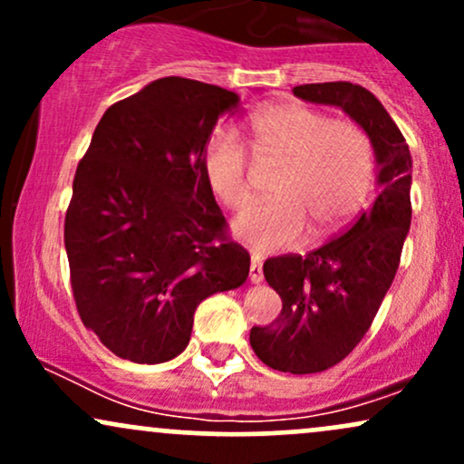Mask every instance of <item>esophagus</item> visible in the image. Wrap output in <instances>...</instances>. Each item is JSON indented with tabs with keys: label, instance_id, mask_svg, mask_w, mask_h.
Segmentation results:
<instances>
[{
	"label": "esophagus",
	"instance_id": "esophagus-1",
	"mask_svg": "<svg viewBox=\"0 0 464 464\" xmlns=\"http://www.w3.org/2000/svg\"><path fill=\"white\" fill-rule=\"evenodd\" d=\"M248 276H250V281H253V284H259V281L264 279L262 257H259V255H253V257H250V273H248Z\"/></svg>",
	"mask_w": 464,
	"mask_h": 464
}]
</instances>
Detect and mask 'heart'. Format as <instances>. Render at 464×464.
Segmentation results:
<instances>
[{
	"mask_svg": "<svg viewBox=\"0 0 464 464\" xmlns=\"http://www.w3.org/2000/svg\"><path fill=\"white\" fill-rule=\"evenodd\" d=\"M250 141L259 157L285 161L275 198L242 214L233 225L239 239L257 250L295 244L312 227L324 236L360 209L369 194L375 150L369 132L349 120H332L303 104H279L250 120ZM209 189L227 209L250 202L248 157L233 132L211 137L202 157Z\"/></svg>",
	"mask_w": 464,
	"mask_h": 464,
	"instance_id": "heart-1",
	"label": "heart"
}]
</instances>
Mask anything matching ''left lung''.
Returning a JSON list of instances; mask_svg holds the SVG:
<instances>
[{
  "instance_id": "left-lung-1",
  "label": "left lung",
  "mask_w": 464,
  "mask_h": 464,
  "mask_svg": "<svg viewBox=\"0 0 464 464\" xmlns=\"http://www.w3.org/2000/svg\"><path fill=\"white\" fill-rule=\"evenodd\" d=\"M296 98L334 104L369 132L380 165V194L343 236L303 255L266 259L264 276L281 296L273 324L250 329V347L270 369L321 372L358 347L384 301L401 259L412 205V157L380 100L360 84L318 82Z\"/></svg>"
}]
</instances>
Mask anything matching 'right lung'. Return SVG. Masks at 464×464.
Returning a JSON list of instances; mask_svg holds the SVG:
<instances>
[{"label": "right lung", "instance_id": "obj_1", "mask_svg": "<svg viewBox=\"0 0 464 464\" xmlns=\"http://www.w3.org/2000/svg\"><path fill=\"white\" fill-rule=\"evenodd\" d=\"M239 95L159 78L106 109L80 159L65 216L72 290L84 327L117 358L159 364L185 351L207 296L246 281L202 168Z\"/></svg>", "mask_w": 464, "mask_h": 464}]
</instances>
